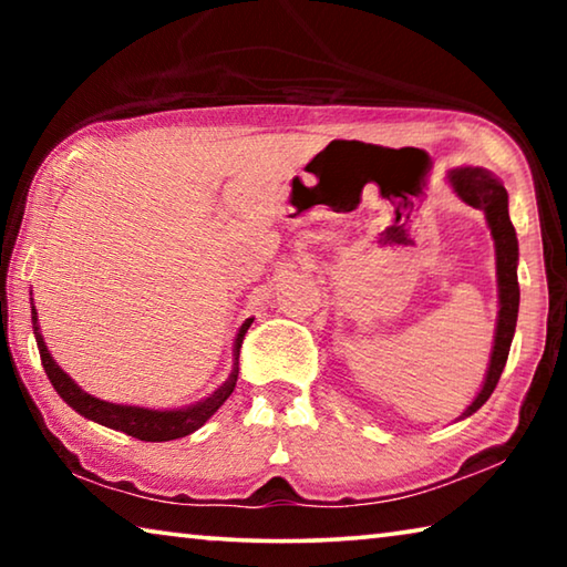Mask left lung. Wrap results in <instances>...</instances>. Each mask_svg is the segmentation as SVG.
I'll return each instance as SVG.
<instances>
[{"instance_id": "left-lung-1", "label": "left lung", "mask_w": 567, "mask_h": 567, "mask_svg": "<svg viewBox=\"0 0 567 567\" xmlns=\"http://www.w3.org/2000/svg\"><path fill=\"white\" fill-rule=\"evenodd\" d=\"M447 179L463 203H467L475 209H483L485 213L487 227H491V235L495 239L497 302H501L491 364H487L483 390L477 392L473 405L463 412V417H467L483 408L487 398L493 395L497 380L503 375L507 352H511V342H513L515 322H517V307H520V285H517V237H515V227L511 223V215H507V192L501 179L493 177L491 172L483 167L453 169L447 175Z\"/></svg>"}]
</instances>
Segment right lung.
Instances as JSON below:
<instances>
[{"mask_svg": "<svg viewBox=\"0 0 567 567\" xmlns=\"http://www.w3.org/2000/svg\"><path fill=\"white\" fill-rule=\"evenodd\" d=\"M32 322H34V338H37V348H40V358H42L47 378H50L56 395H60L66 405L87 420L100 422L104 427L120 430V433H127L137 440H145V443H167V440L185 437L203 427L205 422L213 417L219 408H223V402L233 395V390L237 385V372H239L237 368L239 348H243L245 332L249 324H252V318L243 322V328H239L235 338V368L229 372V378L213 392V395L205 398L203 402H197V405H189L182 410H150V408H134V405H117V402H104L100 398L90 395V392H84L70 375H66L60 364L52 360L42 332L37 328L34 307H32Z\"/></svg>", "mask_w": 567, "mask_h": 567, "instance_id": "obj_1", "label": "right lung"}]
</instances>
